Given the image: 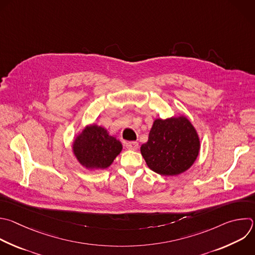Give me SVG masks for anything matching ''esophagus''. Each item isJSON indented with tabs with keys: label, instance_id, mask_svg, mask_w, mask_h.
<instances>
[{
	"label": "esophagus",
	"instance_id": "1",
	"mask_svg": "<svg viewBox=\"0 0 255 255\" xmlns=\"http://www.w3.org/2000/svg\"><path fill=\"white\" fill-rule=\"evenodd\" d=\"M126 147L129 150H137L139 147V144L137 142H127Z\"/></svg>",
	"mask_w": 255,
	"mask_h": 255
}]
</instances>
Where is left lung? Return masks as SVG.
Returning a JSON list of instances; mask_svg holds the SVG:
<instances>
[{"instance_id": "obj_1", "label": "left lung", "mask_w": 255, "mask_h": 255, "mask_svg": "<svg viewBox=\"0 0 255 255\" xmlns=\"http://www.w3.org/2000/svg\"><path fill=\"white\" fill-rule=\"evenodd\" d=\"M200 148L198 135L185 117L156 119L141 154L148 167L164 175H178L191 167Z\"/></svg>"}]
</instances>
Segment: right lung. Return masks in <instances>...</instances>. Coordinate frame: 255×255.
<instances>
[{
    "instance_id": "add662e5",
    "label": "right lung",
    "mask_w": 255,
    "mask_h": 255,
    "mask_svg": "<svg viewBox=\"0 0 255 255\" xmlns=\"http://www.w3.org/2000/svg\"><path fill=\"white\" fill-rule=\"evenodd\" d=\"M73 150L82 165L87 168L105 169L121 152L122 144L110 136L105 128L92 125L77 137Z\"/></svg>"
}]
</instances>
